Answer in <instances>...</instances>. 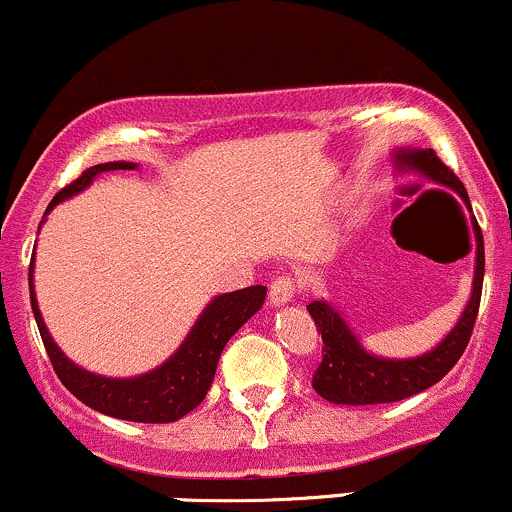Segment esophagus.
Instances as JSON below:
<instances>
[{
  "mask_svg": "<svg viewBox=\"0 0 512 512\" xmlns=\"http://www.w3.org/2000/svg\"><path fill=\"white\" fill-rule=\"evenodd\" d=\"M295 295H298V280H295L293 276H278L271 283V302L276 307L290 302Z\"/></svg>",
  "mask_w": 512,
  "mask_h": 512,
  "instance_id": "obj_1",
  "label": "esophagus"
}]
</instances>
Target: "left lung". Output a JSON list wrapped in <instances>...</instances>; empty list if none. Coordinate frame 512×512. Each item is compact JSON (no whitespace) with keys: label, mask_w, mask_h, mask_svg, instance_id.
Returning <instances> with one entry per match:
<instances>
[{"label":"left lung","mask_w":512,"mask_h":512,"mask_svg":"<svg viewBox=\"0 0 512 512\" xmlns=\"http://www.w3.org/2000/svg\"><path fill=\"white\" fill-rule=\"evenodd\" d=\"M393 161L400 173H417L434 185L454 190L471 210L469 195L454 170H449L437 158L432 148H400L393 153ZM444 192V190H437ZM447 195V192H444ZM474 219L476 234V271L471 298L461 312L459 322L452 332L442 339L432 351L412 359H386L376 356L361 346L354 329L329 305L327 300H315L307 305V312L322 332V364L312 376V388L324 400L337 405H376V403H398L410 395L422 393L434 383L442 381L452 371L456 361L464 354L474 332L478 305H481L483 288V234Z\"/></svg>","instance_id":"left-lung-1"}]
</instances>
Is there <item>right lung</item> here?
I'll list each match as a JSON object with an SVG mask.
<instances>
[{
	"label": "right lung",
	"mask_w": 512,
	"mask_h": 512,
	"mask_svg": "<svg viewBox=\"0 0 512 512\" xmlns=\"http://www.w3.org/2000/svg\"><path fill=\"white\" fill-rule=\"evenodd\" d=\"M134 168L136 163L126 161L100 163V166L87 168L75 183H70L68 188H63L53 197L46 214L58 202L85 190L100 173ZM29 290L38 332H41L43 346H46L48 359H51L53 371L58 373L60 383L75 398L90 405L92 410L129 422H175L188 415L190 410H195L205 400L207 390L212 386L222 349L234 337L236 329L261 310L263 300H266V288L263 285H251V288L217 295L202 310V315L192 324L185 342L178 346V351L170 356L166 364L134 378H107L73 364L58 349L51 334H48L34 293V261H31L29 268Z\"/></svg>",
	"instance_id": "add662e5"
}]
</instances>
